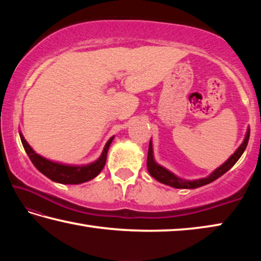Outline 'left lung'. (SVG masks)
I'll list each match as a JSON object with an SVG mask.
<instances>
[{
    "label": "left lung",
    "mask_w": 261,
    "mask_h": 261,
    "mask_svg": "<svg viewBox=\"0 0 261 261\" xmlns=\"http://www.w3.org/2000/svg\"><path fill=\"white\" fill-rule=\"evenodd\" d=\"M249 138H250V130L247 131V134L245 136V139L243 141V144L238 147L237 151L232 154V155L228 159V160L223 163L222 166L219 167L214 173H212L208 177L201 178V179H197V180H182L178 177H176L174 174H171L170 171H168L165 168L156 165L154 162L153 159V148H152V143L149 141V146H148V154H147V169L148 173L151 174L152 177L155 178L159 182H161L163 184L170 185L173 188H177V189H196L202 187V185H206L211 182H213L216 178H219L222 176L224 173L230 169V168L235 165V163L238 161V159L241 158L243 152L245 151V148L247 146V143H249Z\"/></svg>",
    "instance_id": "obj_1"
}]
</instances>
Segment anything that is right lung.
Returning a JSON list of instances; mask_svg holds the SVG:
<instances>
[{
    "label": "right lung",
    "instance_id": "add662e5",
    "mask_svg": "<svg viewBox=\"0 0 261 261\" xmlns=\"http://www.w3.org/2000/svg\"><path fill=\"white\" fill-rule=\"evenodd\" d=\"M114 137H112L106 144L103 148V152L101 154V156L98 161L88 166H83V167H72V166H64L60 165V163L51 162L47 159L42 158L39 155V154L35 153L32 148H31L28 141L24 139L23 135H20V140L21 144H23L25 152L28 153L30 160L32 161L34 167L42 173L48 178L54 180L57 183L62 184H79L87 182L92 178H94L95 176L100 174V171L103 169L106 165V160H107V152L108 148L112 144Z\"/></svg>",
    "mask_w": 261,
    "mask_h": 261
}]
</instances>
